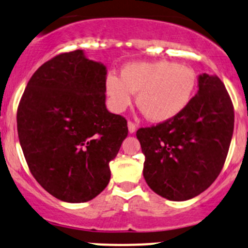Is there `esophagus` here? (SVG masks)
Returning <instances> with one entry per match:
<instances>
[{"mask_svg":"<svg viewBox=\"0 0 248 248\" xmlns=\"http://www.w3.org/2000/svg\"><path fill=\"white\" fill-rule=\"evenodd\" d=\"M127 129H129L130 134H134L136 131V125L132 123V122H127Z\"/></svg>","mask_w":248,"mask_h":248,"instance_id":"1","label":"esophagus"}]
</instances>
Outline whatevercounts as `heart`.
Masks as SVG:
<instances>
[{"label": "heart", "mask_w": 248, "mask_h": 248, "mask_svg": "<svg viewBox=\"0 0 248 248\" xmlns=\"http://www.w3.org/2000/svg\"><path fill=\"white\" fill-rule=\"evenodd\" d=\"M195 88V71L170 61L127 63L122 68L121 78L109 74L105 80L112 111H125L131 105L132 94H137V106L153 123L180 114L190 104Z\"/></svg>", "instance_id": "1"}]
</instances>
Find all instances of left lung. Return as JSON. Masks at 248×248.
Here are the masks:
<instances>
[{
	"instance_id": "obj_1",
	"label": "left lung",
	"mask_w": 248,
	"mask_h": 248,
	"mask_svg": "<svg viewBox=\"0 0 248 248\" xmlns=\"http://www.w3.org/2000/svg\"><path fill=\"white\" fill-rule=\"evenodd\" d=\"M234 109L218 76H198V92L170 121L136 132L148 186L170 201L201 195L218 177L231 145Z\"/></svg>"
}]
</instances>
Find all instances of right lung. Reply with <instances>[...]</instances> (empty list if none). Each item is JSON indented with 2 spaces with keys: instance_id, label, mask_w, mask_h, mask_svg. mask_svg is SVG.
<instances>
[{
  "instance_id": "obj_1",
  "label": "right lung",
  "mask_w": 248,
  "mask_h": 248,
  "mask_svg": "<svg viewBox=\"0 0 248 248\" xmlns=\"http://www.w3.org/2000/svg\"><path fill=\"white\" fill-rule=\"evenodd\" d=\"M103 63L83 50L47 61L17 108V134L31 173L53 197L83 203L103 192L127 123L106 108Z\"/></svg>"
}]
</instances>
